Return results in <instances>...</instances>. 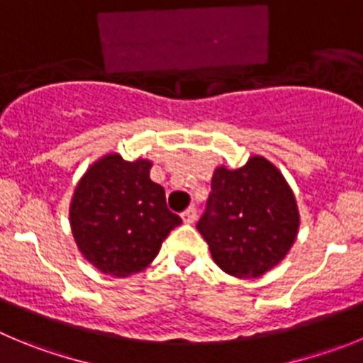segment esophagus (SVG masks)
I'll return each instance as SVG.
<instances>
[{
    "instance_id": "1",
    "label": "esophagus",
    "mask_w": 363,
    "mask_h": 363,
    "mask_svg": "<svg viewBox=\"0 0 363 363\" xmlns=\"http://www.w3.org/2000/svg\"><path fill=\"white\" fill-rule=\"evenodd\" d=\"M182 220H184L186 223L195 222V220H197V208H195V206H189L186 211H182Z\"/></svg>"
}]
</instances>
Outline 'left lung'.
I'll return each instance as SVG.
<instances>
[{
  "mask_svg": "<svg viewBox=\"0 0 363 363\" xmlns=\"http://www.w3.org/2000/svg\"><path fill=\"white\" fill-rule=\"evenodd\" d=\"M297 228L292 189L267 159L250 157L238 170L216 168L197 229L223 272L259 277L286 256Z\"/></svg>",
  "mask_w": 363,
  "mask_h": 363,
  "instance_id": "obj_1",
  "label": "left lung"
}]
</instances>
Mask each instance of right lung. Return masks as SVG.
<instances>
[{"instance_id":"obj_1","label":"right lung","mask_w":363,"mask_h":363,"mask_svg":"<svg viewBox=\"0 0 363 363\" xmlns=\"http://www.w3.org/2000/svg\"><path fill=\"white\" fill-rule=\"evenodd\" d=\"M150 162L105 155L74 189L69 218L74 242L100 272L127 277L147 269L181 216L166 206Z\"/></svg>"}]
</instances>
